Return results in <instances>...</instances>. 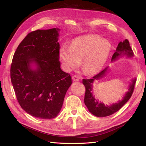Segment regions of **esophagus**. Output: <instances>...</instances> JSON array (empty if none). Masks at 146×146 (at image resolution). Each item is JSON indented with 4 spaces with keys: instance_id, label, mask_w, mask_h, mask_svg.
<instances>
[{
    "instance_id": "obj_1",
    "label": "esophagus",
    "mask_w": 146,
    "mask_h": 146,
    "mask_svg": "<svg viewBox=\"0 0 146 146\" xmlns=\"http://www.w3.org/2000/svg\"><path fill=\"white\" fill-rule=\"evenodd\" d=\"M72 79H73V80L74 82H78V81H79V80H80V78L78 76H76V75H74L73 77H72Z\"/></svg>"
}]
</instances>
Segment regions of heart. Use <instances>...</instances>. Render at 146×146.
<instances>
[{"label": "heart", "mask_w": 146, "mask_h": 146, "mask_svg": "<svg viewBox=\"0 0 146 146\" xmlns=\"http://www.w3.org/2000/svg\"><path fill=\"white\" fill-rule=\"evenodd\" d=\"M111 51V42L95 35L76 38L70 48L62 46L59 58L64 69L71 71L78 67L80 61L85 72L94 75L102 70Z\"/></svg>", "instance_id": "b5f03b06"}]
</instances>
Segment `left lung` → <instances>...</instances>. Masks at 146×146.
<instances>
[{"label":"left lung","mask_w":146,"mask_h":146,"mask_svg":"<svg viewBox=\"0 0 146 146\" xmlns=\"http://www.w3.org/2000/svg\"><path fill=\"white\" fill-rule=\"evenodd\" d=\"M133 56H134V52L131 48L129 42L127 39H125L123 42L120 41L119 43L116 51L114 52L112 58H111V62L112 63V62L116 61L120 58L125 57L129 58H132ZM108 70H109V67L107 66L100 73L93 77L92 79H83L82 81L86 88L84 98L85 104L90 112L98 117L109 116L119 110L131 97L136 82L135 77L131 80V82L129 83L127 88L128 91L126 92L123 95L122 100H119L117 103L115 104L113 103L110 105L104 104L103 102H101L98 99L95 98L92 90L93 87H94V83L95 81L103 79L107 75Z\"/></svg>","instance_id":"1"}]
</instances>
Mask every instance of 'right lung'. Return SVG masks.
<instances>
[{
	"label": "right lung",
	"instance_id": "1",
	"mask_svg": "<svg viewBox=\"0 0 146 146\" xmlns=\"http://www.w3.org/2000/svg\"><path fill=\"white\" fill-rule=\"evenodd\" d=\"M60 29L30 33L15 51L11 78L19 104L35 117L51 119L63 106L72 81L61 69L59 60Z\"/></svg>",
	"mask_w": 146,
	"mask_h": 146
}]
</instances>
